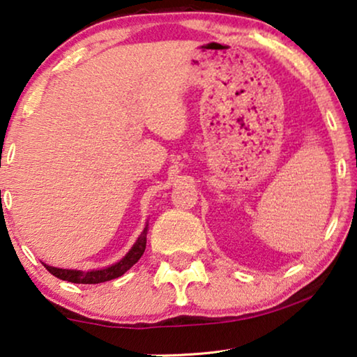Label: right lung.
<instances>
[{
  "mask_svg": "<svg viewBox=\"0 0 357 357\" xmlns=\"http://www.w3.org/2000/svg\"><path fill=\"white\" fill-rule=\"evenodd\" d=\"M146 232H148V227H144L143 234H141L138 241H136L133 248L126 253L125 258H121V260L119 263H115V265L104 268V270H96V271L86 273V271H76V270H61V268H53L48 265H43V266H45L53 276L60 278V280H63V281L76 282V284H99V282L115 280V278L125 275V273L128 271L130 268L133 266L135 263L139 260L141 255L144 253Z\"/></svg>",
  "mask_w": 357,
  "mask_h": 357,
  "instance_id": "1",
  "label": "right lung"
}]
</instances>
